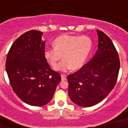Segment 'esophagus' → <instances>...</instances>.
<instances>
[{
  "instance_id": "1",
  "label": "esophagus",
  "mask_w": 128,
  "mask_h": 128,
  "mask_svg": "<svg viewBox=\"0 0 128 128\" xmlns=\"http://www.w3.org/2000/svg\"><path fill=\"white\" fill-rule=\"evenodd\" d=\"M61 78H62V80H66V79H67L66 75H64V74L61 75Z\"/></svg>"
}]
</instances>
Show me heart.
<instances>
[{
  "instance_id": "heart-1",
  "label": "heart",
  "mask_w": 128,
  "mask_h": 128,
  "mask_svg": "<svg viewBox=\"0 0 128 128\" xmlns=\"http://www.w3.org/2000/svg\"><path fill=\"white\" fill-rule=\"evenodd\" d=\"M54 49L44 50V56L48 64L55 68L62 58V61L56 68L61 72L70 69L79 70L84 66L92 48V42L88 36L61 35L53 42Z\"/></svg>"
}]
</instances>
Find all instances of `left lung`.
I'll return each instance as SVG.
<instances>
[{
	"label": "left lung",
	"instance_id": "left-lung-1",
	"mask_svg": "<svg viewBox=\"0 0 128 128\" xmlns=\"http://www.w3.org/2000/svg\"><path fill=\"white\" fill-rule=\"evenodd\" d=\"M98 46L95 55L80 70L67 77L68 95L74 103L91 107L113 90L120 70V58L113 42L97 30Z\"/></svg>",
	"mask_w": 128,
	"mask_h": 128
}]
</instances>
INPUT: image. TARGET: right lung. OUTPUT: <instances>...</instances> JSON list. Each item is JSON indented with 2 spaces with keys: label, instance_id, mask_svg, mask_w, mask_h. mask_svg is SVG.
<instances>
[{
  "label": "right lung",
  "instance_id": "1",
  "mask_svg": "<svg viewBox=\"0 0 128 128\" xmlns=\"http://www.w3.org/2000/svg\"><path fill=\"white\" fill-rule=\"evenodd\" d=\"M42 32L28 31L14 41L7 54L6 71L20 99L33 106L50 102L61 76L50 68L44 56Z\"/></svg>",
  "mask_w": 128,
  "mask_h": 128
}]
</instances>
